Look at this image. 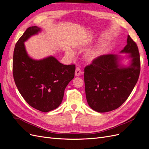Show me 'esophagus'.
Segmentation results:
<instances>
[{"instance_id": "1", "label": "esophagus", "mask_w": 149, "mask_h": 149, "mask_svg": "<svg viewBox=\"0 0 149 149\" xmlns=\"http://www.w3.org/2000/svg\"><path fill=\"white\" fill-rule=\"evenodd\" d=\"M81 73H83V72L81 71V70L80 68H79V67L76 68L75 70V75L77 76H79Z\"/></svg>"}]
</instances>
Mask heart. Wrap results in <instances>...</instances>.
<instances>
[{
    "label": "heart",
    "mask_w": 149,
    "mask_h": 149,
    "mask_svg": "<svg viewBox=\"0 0 149 149\" xmlns=\"http://www.w3.org/2000/svg\"><path fill=\"white\" fill-rule=\"evenodd\" d=\"M102 52V48H99L97 49H96V50H94L93 52H89L85 56L86 61H88V63L93 62L94 60L97 59V58L101 55ZM68 55H70V56H72L73 55V52L71 51H69L68 53Z\"/></svg>",
    "instance_id": "1"
}]
</instances>
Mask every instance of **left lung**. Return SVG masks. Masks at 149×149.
<instances>
[{"label":"left lung","mask_w":149,"mask_h":149,"mask_svg":"<svg viewBox=\"0 0 149 149\" xmlns=\"http://www.w3.org/2000/svg\"><path fill=\"white\" fill-rule=\"evenodd\" d=\"M121 53H130L131 64L121 67L117 55L99 56L84 68L85 92L90 107L99 112L118 109L127 100L136 86L141 71V60L136 43L129 35Z\"/></svg>","instance_id":"left-lung-1"}]
</instances>
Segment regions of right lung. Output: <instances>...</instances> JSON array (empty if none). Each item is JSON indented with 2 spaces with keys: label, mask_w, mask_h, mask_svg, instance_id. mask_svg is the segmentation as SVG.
<instances>
[{
  "label": "right lung",
  "mask_w": 149,
  "mask_h": 149,
  "mask_svg": "<svg viewBox=\"0 0 149 149\" xmlns=\"http://www.w3.org/2000/svg\"><path fill=\"white\" fill-rule=\"evenodd\" d=\"M40 29L30 26L15 46L13 56V76L20 94L35 109L47 112L60 105L65 89L73 79L75 65H65L55 57L34 60L26 52L24 42Z\"/></svg>",
  "instance_id": "1"
}]
</instances>
